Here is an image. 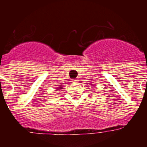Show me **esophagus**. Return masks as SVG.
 <instances>
[{
  "mask_svg": "<svg viewBox=\"0 0 147 147\" xmlns=\"http://www.w3.org/2000/svg\"><path fill=\"white\" fill-rule=\"evenodd\" d=\"M78 82L77 79H73V80H72V82Z\"/></svg>",
  "mask_w": 147,
  "mask_h": 147,
  "instance_id": "obj_1",
  "label": "esophagus"
}]
</instances>
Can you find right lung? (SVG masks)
<instances>
[{"instance_id":"obj_1","label":"right lung","mask_w":147,"mask_h":147,"mask_svg":"<svg viewBox=\"0 0 147 147\" xmlns=\"http://www.w3.org/2000/svg\"><path fill=\"white\" fill-rule=\"evenodd\" d=\"M58 88H59V89H61V88H62V85H61V86H59V87H57Z\"/></svg>"}]
</instances>
